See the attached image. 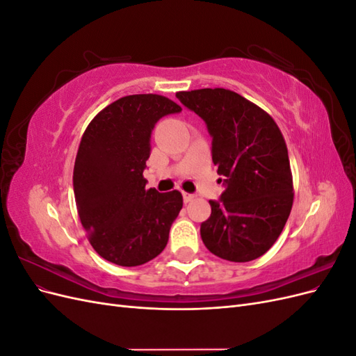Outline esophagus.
<instances>
[{
	"instance_id": "34e87169",
	"label": "esophagus",
	"mask_w": 356,
	"mask_h": 356,
	"mask_svg": "<svg viewBox=\"0 0 356 356\" xmlns=\"http://www.w3.org/2000/svg\"><path fill=\"white\" fill-rule=\"evenodd\" d=\"M182 199H184L186 203H188L195 199V195H191V193H187V191H182Z\"/></svg>"
}]
</instances>
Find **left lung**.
<instances>
[{"mask_svg": "<svg viewBox=\"0 0 356 356\" xmlns=\"http://www.w3.org/2000/svg\"><path fill=\"white\" fill-rule=\"evenodd\" d=\"M177 98L207 123L212 161L225 190L209 200L200 224L204 246L222 260L246 263L270 250L293 208L285 139L260 106L227 89L178 92Z\"/></svg>", "mask_w": 356, "mask_h": 356, "instance_id": "obj_1", "label": "left lung"}]
</instances>
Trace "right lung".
<instances>
[{
	"label": "right lung",
	"instance_id": "right-lung-1",
	"mask_svg": "<svg viewBox=\"0 0 356 356\" xmlns=\"http://www.w3.org/2000/svg\"><path fill=\"white\" fill-rule=\"evenodd\" d=\"M181 106L160 95H129L96 114L74 165V196L93 250L106 261L134 267L153 260L182 208L178 190L145 188L152 132Z\"/></svg>",
	"mask_w": 356,
	"mask_h": 356
}]
</instances>
